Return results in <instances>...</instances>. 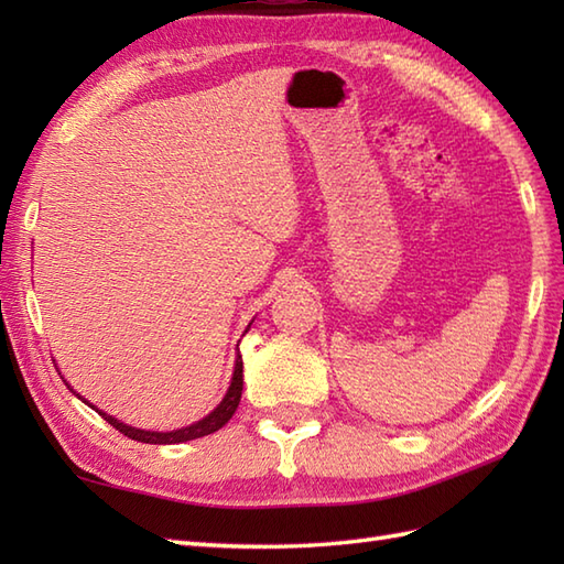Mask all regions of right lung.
Listing matches in <instances>:
<instances>
[{
	"label": "right lung",
	"instance_id": "add662e5",
	"mask_svg": "<svg viewBox=\"0 0 564 564\" xmlns=\"http://www.w3.org/2000/svg\"><path fill=\"white\" fill-rule=\"evenodd\" d=\"M249 327H251V322H249L245 332H249ZM242 382H245V376H242V356H239V351H237L230 388H227V392H225V398L220 400V404L215 406V410H213L210 414L198 419V422L188 424V426H182V429H174V431H145V429H135V426H130V424L118 422L116 416L106 414L104 410H99V406H94L91 402L79 398V394L69 388V382H65V386H67L72 392H75L84 404H89L94 412H99V414L106 419V422H109L111 426H116L118 431H121L123 436L133 438V441H140V443H160V446H170V443H184V441H194V438H200V436H208V434H213V431H218V429H223L227 422H230L235 410H237V404H239V398H242Z\"/></svg>",
	"mask_w": 564,
	"mask_h": 564
}]
</instances>
